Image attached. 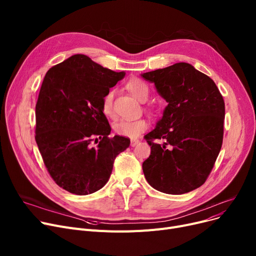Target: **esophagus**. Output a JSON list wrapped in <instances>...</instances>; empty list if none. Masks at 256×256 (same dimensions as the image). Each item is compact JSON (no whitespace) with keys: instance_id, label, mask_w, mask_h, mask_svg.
Here are the masks:
<instances>
[{"instance_id":"esophagus-1","label":"esophagus","mask_w":256,"mask_h":256,"mask_svg":"<svg viewBox=\"0 0 256 256\" xmlns=\"http://www.w3.org/2000/svg\"><path fill=\"white\" fill-rule=\"evenodd\" d=\"M138 143H139V140H138V139H132V140H130V146H132V147L136 146Z\"/></svg>"}]
</instances>
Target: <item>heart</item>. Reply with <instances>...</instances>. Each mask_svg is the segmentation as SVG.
I'll list each match as a JSON object with an SVG mask.
<instances>
[{
  "label": "heart",
  "instance_id": "b5f03b06",
  "mask_svg": "<svg viewBox=\"0 0 256 256\" xmlns=\"http://www.w3.org/2000/svg\"><path fill=\"white\" fill-rule=\"evenodd\" d=\"M126 88L134 96L139 100H146L150 96V87L144 80L140 78H132L128 80ZM113 91L108 92L102 104V113L111 117L113 115ZM114 130L120 136H126L130 138H136L140 134L147 128V122L143 119L137 120H119L114 124Z\"/></svg>",
  "mask_w": 256,
  "mask_h": 256
}]
</instances>
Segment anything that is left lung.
Wrapping results in <instances>:
<instances>
[{"mask_svg":"<svg viewBox=\"0 0 256 256\" xmlns=\"http://www.w3.org/2000/svg\"><path fill=\"white\" fill-rule=\"evenodd\" d=\"M167 106L156 128L144 136L150 156L143 162L146 180L156 190L180 195L202 186L223 142L225 104L214 80L189 63L142 74ZM154 138L164 140L160 146Z\"/></svg>","mask_w":256,"mask_h":256,"instance_id":"8db88e82","label":"left lung"}]
</instances>
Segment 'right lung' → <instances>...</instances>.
<instances>
[{"instance_id":"1","label":"right lung","mask_w":256,"mask_h":256,"mask_svg":"<svg viewBox=\"0 0 256 256\" xmlns=\"http://www.w3.org/2000/svg\"><path fill=\"white\" fill-rule=\"evenodd\" d=\"M124 76L78 54L52 66L44 78L35 140L50 178L70 193L102 189L115 158L130 146L128 138L109 137L111 126L102 110L104 96Z\"/></svg>"}]
</instances>
